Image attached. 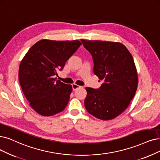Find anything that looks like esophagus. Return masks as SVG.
I'll return each instance as SVG.
<instances>
[{
    "label": "esophagus",
    "mask_w": 160,
    "mask_h": 160,
    "mask_svg": "<svg viewBox=\"0 0 160 160\" xmlns=\"http://www.w3.org/2000/svg\"><path fill=\"white\" fill-rule=\"evenodd\" d=\"M81 88V86H79V85H77V84H75V83L72 84L73 91H75V90H77V89H78V88Z\"/></svg>",
    "instance_id": "esophagus-1"
}]
</instances>
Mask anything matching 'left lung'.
I'll list each match as a JSON object with an SVG mask.
<instances>
[{
    "instance_id": "obj_1",
    "label": "left lung",
    "mask_w": 160,
    "mask_h": 160,
    "mask_svg": "<svg viewBox=\"0 0 160 160\" xmlns=\"http://www.w3.org/2000/svg\"><path fill=\"white\" fill-rule=\"evenodd\" d=\"M81 41L92 56L94 73L104 81L98 89L86 87V110L99 119L116 118L129 106L137 89L138 75L132 56L118 42Z\"/></svg>"
}]
</instances>
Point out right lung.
<instances>
[{"label":"right lung","instance_id":"obj_1","mask_svg":"<svg viewBox=\"0 0 160 160\" xmlns=\"http://www.w3.org/2000/svg\"><path fill=\"white\" fill-rule=\"evenodd\" d=\"M80 45L78 40L42 39L32 46L22 59L18 73L20 86L31 107L41 116H53L68 105L72 86L55 77Z\"/></svg>","mask_w":160,"mask_h":160}]
</instances>
